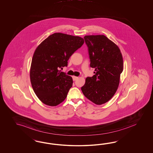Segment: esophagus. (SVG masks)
<instances>
[{"mask_svg": "<svg viewBox=\"0 0 153 153\" xmlns=\"http://www.w3.org/2000/svg\"><path fill=\"white\" fill-rule=\"evenodd\" d=\"M72 78H73V80H74V81H76V80H77V79H78V77L73 76V77H72Z\"/></svg>", "mask_w": 153, "mask_h": 153, "instance_id": "esophagus-1", "label": "esophagus"}]
</instances>
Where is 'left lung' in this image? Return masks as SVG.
<instances>
[{"label": "left lung", "mask_w": 153, "mask_h": 153, "mask_svg": "<svg viewBox=\"0 0 153 153\" xmlns=\"http://www.w3.org/2000/svg\"><path fill=\"white\" fill-rule=\"evenodd\" d=\"M90 67L95 70L81 88L83 95L97 105L108 102L118 88L123 71V58L118 46L104 35L84 36Z\"/></svg>", "instance_id": "1"}]
</instances>
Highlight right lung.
Returning a JSON list of instances; mask_svg holds the SVG:
<instances>
[{
	"instance_id": "1",
	"label": "right lung",
	"mask_w": 153,
	"mask_h": 153,
	"mask_svg": "<svg viewBox=\"0 0 153 153\" xmlns=\"http://www.w3.org/2000/svg\"><path fill=\"white\" fill-rule=\"evenodd\" d=\"M83 38L54 33L37 46L33 56L30 80L33 90L44 104L56 106L63 102L72 86V78L61 71Z\"/></svg>"
}]
</instances>
